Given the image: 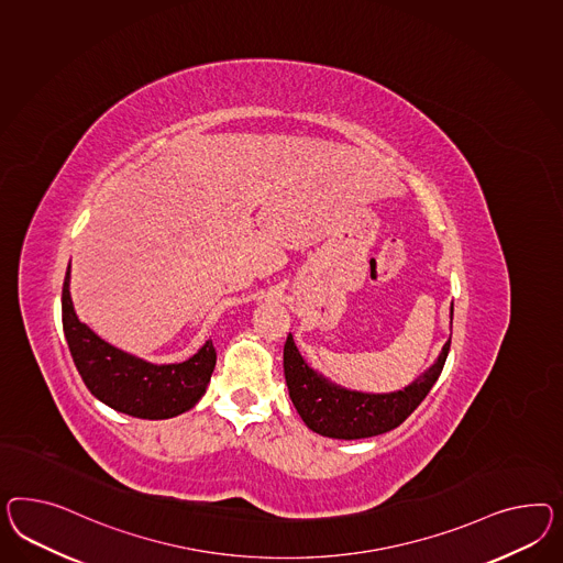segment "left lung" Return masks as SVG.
Instances as JSON below:
<instances>
[{
    "label": "left lung",
    "mask_w": 563,
    "mask_h": 563,
    "mask_svg": "<svg viewBox=\"0 0 563 563\" xmlns=\"http://www.w3.org/2000/svg\"><path fill=\"white\" fill-rule=\"evenodd\" d=\"M451 320H453V307H451ZM449 349H451V338L442 346L439 361L430 366L420 379L413 380L404 391L380 394V396L349 391L323 379L305 363L290 334L285 342L283 365H285V379L289 385L292 406L303 418L305 424L321 437L354 441V439L377 437L401 424L411 411L422 404V399L428 396V391L439 379Z\"/></svg>",
    "instance_id": "1"
}]
</instances>
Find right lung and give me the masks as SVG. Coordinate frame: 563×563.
<instances>
[{
  "label": "right lung",
  "mask_w": 563,
  "mask_h": 563,
  "mask_svg": "<svg viewBox=\"0 0 563 563\" xmlns=\"http://www.w3.org/2000/svg\"><path fill=\"white\" fill-rule=\"evenodd\" d=\"M62 311L63 332L81 379L91 396L112 410L143 420H166L190 410L205 396L217 363L211 340L180 365H152L110 346L77 320L69 295V266Z\"/></svg>",
  "instance_id": "right-lung-1"
}]
</instances>
